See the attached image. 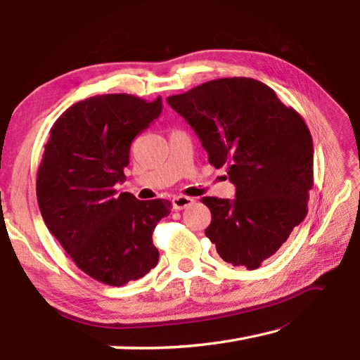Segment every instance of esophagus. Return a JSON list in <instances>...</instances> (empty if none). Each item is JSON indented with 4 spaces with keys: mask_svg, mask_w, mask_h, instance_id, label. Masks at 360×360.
<instances>
[{
    "mask_svg": "<svg viewBox=\"0 0 360 360\" xmlns=\"http://www.w3.org/2000/svg\"><path fill=\"white\" fill-rule=\"evenodd\" d=\"M193 202H195L193 198H190V196H184V195L174 196V198H173V206H174V209H178V210L192 206Z\"/></svg>",
    "mask_w": 360,
    "mask_h": 360,
    "instance_id": "34e87169",
    "label": "esophagus"
}]
</instances>
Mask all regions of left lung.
Wrapping results in <instances>:
<instances>
[{
  "mask_svg": "<svg viewBox=\"0 0 360 360\" xmlns=\"http://www.w3.org/2000/svg\"><path fill=\"white\" fill-rule=\"evenodd\" d=\"M167 103L236 186L232 201L201 200L212 214L206 236L228 264L259 269L307 214L314 143L304 120L252 77L204 82Z\"/></svg>",
  "mask_w": 360,
  "mask_h": 360,
  "instance_id": "left-lung-1",
  "label": "left lung"
}]
</instances>
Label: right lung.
<instances>
[{"mask_svg":"<svg viewBox=\"0 0 360 360\" xmlns=\"http://www.w3.org/2000/svg\"><path fill=\"white\" fill-rule=\"evenodd\" d=\"M162 112L126 94L98 95L56 120L37 172V201L49 232L79 269L120 287L158 265L153 231L172 210L167 200L117 193L132 140Z\"/></svg>","mask_w":360,"mask_h":360,"instance_id":"obj_1","label":"right lung"}]
</instances>
